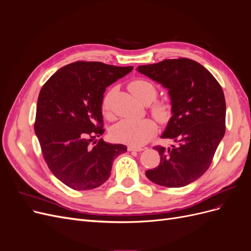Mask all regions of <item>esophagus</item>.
<instances>
[{"label": "esophagus", "instance_id": "esophagus-1", "mask_svg": "<svg viewBox=\"0 0 251 251\" xmlns=\"http://www.w3.org/2000/svg\"><path fill=\"white\" fill-rule=\"evenodd\" d=\"M143 148H137V147H133V146H128L127 147V151H143Z\"/></svg>", "mask_w": 251, "mask_h": 251}]
</instances>
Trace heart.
<instances>
[{
	"instance_id": "b5f03b06",
	"label": "heart",
	"mask_w": 251,
	"mask_h": 251,
	"mask_svg": "<svg viewBox=\"0 0 251 251\" xmlns=\"http://www.w3.org/2000/svg\"><path fill=\"white\" fill-rule=\"evenodd\" d=\"M133 95L143 103H150L155 100L157 95V88L150 80L138 78L130 82L128 85ZM110 97L108 93L103 97L101 102V110L105 116H110ZM151 114L159 123H168L172 116V105L168 101H156L151 107ZM157 132L156 124L151 119H123L112 127L113 138L130 144L133 147H140L146 144Z\"/></svg>"
}]
</instances>
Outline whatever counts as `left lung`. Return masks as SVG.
<instances>
[{
    "label": "left lung",
    "mask_w": 251,
    "mask_h": 251,
    "mask_svg": "<svg viewBox=\"0 0 251 251\" xmlns=\"http://www.w3.org/2000/svg\"><path fill=\"white\" fill-rule=\"evenodd\" d=\"M137 71L169 90L172 117L161 138L176 142L168 149L154 148L160 164L147 171V177L165 187L191 184L208 170L224 137L223 90L207 69L184 57L138 66Z\"/></svg>",
    "instance_id": "left-lung-1"
}]
</instances>
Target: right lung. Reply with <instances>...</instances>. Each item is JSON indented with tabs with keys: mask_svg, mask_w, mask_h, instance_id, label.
Returning a JSON list of instances; mask_svg holds the SVG:
<instances>
[{
	"mask_svg": "<svg viewBox=\"0 0 251 251\" xmlns=\"http://www.w3.org/2000/svg\"><path fill=\"white\" fill-rule=\"evenodd\" d=\"M133 67L75 62L60 68L43 86L36 104L34 131L54 176L75 191L103 184L124 144L104 142L101 102L105 88Z\"/></svg>",
	"mask_w": 251,
	"mask_h": 251,
	"instance_id": "right-lung-1",
	"label": "right lung"
}]
</instances>
